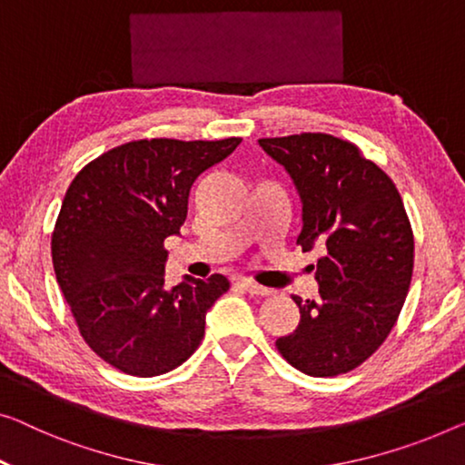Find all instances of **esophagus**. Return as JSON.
Instances as JSON below:
<instances>
[{"label":"esophagus","instance_id":"obj_1","mask_svg":"<svg viewBox=\"0 0 465 465\" xmlns=\"http://www.w3.org/2000/svg\"><path fill=\"white\" fill-rule=\"evenodd\" d=\"M242 288L246 290V292H251L252 296H269L272 294V290L265 288V286H259V283H254L252 280H240Z\"/></svg>","mask_w":465,"mask_h":465}]
</instances>
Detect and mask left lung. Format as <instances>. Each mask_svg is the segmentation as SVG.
<instances>
[{
    "mask_svg": "<svg viewBox=\"0 0 465 465\" xmlns=\"http://www.w3.org/2000/svg\"><path fill=\"white\" fill-rule=\"evenodd\" d=\"M259 145L282 164L301 198L302 251L317 261L320 299L302 301L294 331L275 341L307 376L355 370L391 334L413 273V232L392 179L357 145L325 134L265 137Z\"/></svg>",
    "mask_w": 465,
    "mask_h": 465,
    "instance_id": "obj_1",
    "label": "left lung"
}]
</instances>
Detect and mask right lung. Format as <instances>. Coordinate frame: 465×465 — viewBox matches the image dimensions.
I'll list each match as a JSON object with an SVG mask.
<instances>
[{
    "label": "right lung",
    "instance_id": "right-lung-1",
    "mask_svg": "<svg viewBox=\"0 0 465 465\" xmlns=\"http://www.w3.org/2000/svg\"><path fill=\"white\" fill-rule=\"evenodd\" d=\"M140 140L108 150L77 173L62 200L52 261L83 341L129 376H161L190 359L206 311L227 277L164 283V240L179 235L200 173L240 145Z\"/></svg>",
    "mask_w": 465,
    "mask_h": 465
}]
</instances>
